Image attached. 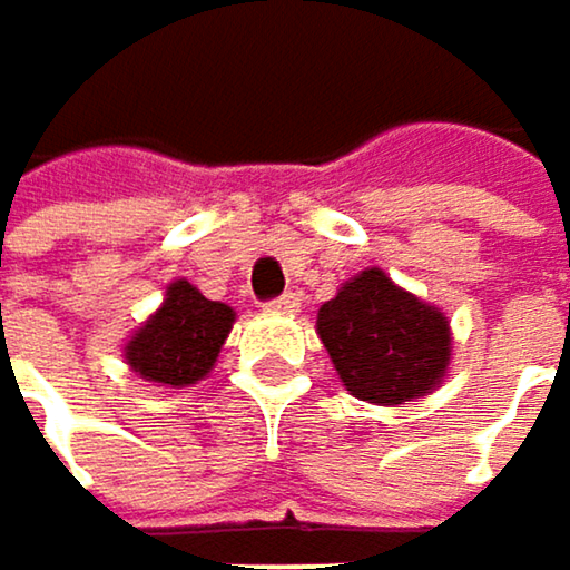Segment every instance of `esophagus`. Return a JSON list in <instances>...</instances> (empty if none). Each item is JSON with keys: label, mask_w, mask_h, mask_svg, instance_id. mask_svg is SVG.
Segmentation results:
<instances>
[{"label": "esophagus", "mask_w": 570, "mask_h": 570, "mask_svg": "<svg viewBox=\"0 0 570 570\" xmlns=\"http://www.w3.org/2000/svg\"><path fill=\"white\" fill-rule=\"evenodd\" d=\"M266 311H269V314L291 317V314H297V311H301V297H297V294H283V297L269 301V304H266Z\"/></svg>", "instance_id": "34e87169"}]
</instances>
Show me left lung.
Listing matches in <instances>:
<instances>
[{
    "label": "left lung",
    "mask_w": 570,
    "mask_h": 570,
    "mask_svg": "<svg viewBox=\"0 0 570 570\" xmlns=\"http://www.w3.org/2000/svg\"><path fill=\"white\" fill-rule=\"evenodd\" d=\"M317 334L341 384L367 404L397 407L428 397L451 371L454 334L441 307L367 266L317 311Z\"/></svg>",
    "instance_id": "left-lung-1"
}]
</instances>
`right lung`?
<instances>
[{"mask_svg": "<svg viewBox=\"0 0 570 570\" xmlns=\"http://www.w3.org/2000/svg\"><path fill=\"white\" fill-rule=\"evenodd\" d=\"M233 324L229 304L206 301L189 279H173L163 304L122 344V361L156 387H193L213 371Z\"/></svg>", "mask_w": 570, "mask_h": 570, "instance_id": "add662e5", "label": "right lung"}]
</instances>
